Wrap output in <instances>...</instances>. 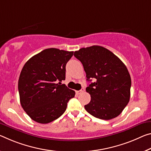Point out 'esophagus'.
I'll return each mask as SVG.
<instances>
[{"label":"esophagus","instance_id":"esophagus-1","mask_svg":"<svg viewBox=\"0 0 151 151\" xmlns=\"http://www.w3.org/2000/svg\"><path fill=\"white\" fill-rule=\"evenodd\" d=\"M83 92H85V88H82L80 91H76V94H78V95H80V94H81V93H83Z\"/></svg>","mask_w":151,"mask_h":151}]
</instances>
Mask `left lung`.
<instances>
[{
  "mask_svg": "<svg viewBox=\"0 0 151 151\" xmlns=\"http://www.w3.org/2000/svg\"><path fill=\"white\" fill-rule=\"evenodd\" d=\"M81 62L88 81L86 91L91 101L85 108L88 113L101 119L118 116L128 104L131 78L127 68L111 51L99 45L81 48L74 53Z\"/></svg>",
  "mask_w": 151,
  "mask_h": 151,
  "instance_id": "left-lung-1",
  "label": "left lung"
}]
</instances>
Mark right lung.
I'll list each match as a JSON object with an SVG mask.
<instances>
[{
	"mask_svg": "<svg viewBox=\"0 0 151 151\" xmlns=\"http://www.w3.org/2000/svg\"><path fill=\"white\" fill-rule=\"evenodd\" d=\"M73 55V52L45 49L23 66L18 82L20 103L36 122L47 124L58 118L75 97V91L61 83L65 80L66 64Z\"/></svg>",
	"mask_w": 151,
	"mask_h": 151,
	"instance_id": "add662e5",
	"label": "right lung"
}]
</instances>
